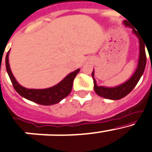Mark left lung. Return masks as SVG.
<instances>
[{"label":"left lung","mask_w":152,"mask_h":152,"mask_svg":"<svg viewBox=\"0 0 152 152\" xmlns=\"http://www.w3.org/2000/svg\"><path fill=\"white\" fill-rule=\"evenodd\" d=\"M124 24L126 26H129L132 28V32H133L136 36L139 38V61H138V66L136 68L135 73H133L131 78H129L127 81L124 83L123 84L120 85L115 87H104V86H98L96 84L95 77H94V70L91 73L93 80H94V89L97 93V95L102 98H107V99L110 100H119L126 96L136 86L138 82L139 81L141 76H142L144 73L145 68L146 65V54L145 46H146L145 42L143 40L142 37L139 34H138V31H136L132 26L129 25V23L125 20L124 21ZM147 48V47H146Z\"/></svg>","instance_id":"obj_1"}]
</instances>
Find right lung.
I'll use <instances>...</instances> for the list:
<instances>
[{"label": "right lung", "mask_w": 152, "mask_h": 152, "mask_svg": "<svg viewBox=\"0 0 152 152\" xmlns=\"http://www.w3.org/2000/svg\"><path fill=\"white\" fill-rule=\"evenodd\" d=\"M10 50L7 52L5 59L6 64V69L9 77L11 80V83L13 86V88L23 98L32 101L35 103L39 104L42 105H52L57 103H59L61 100L66 98L69 93L71 92L72 87H73V80L80 69L73 71L66 77L60 82L58 84L52 86L50 88H44V89H33V88H26L23 86H20L16 81V79L13 76L10 68L9 64V56Z\"/></svg>", "instance_id": "add662e5"}]
</instances>
